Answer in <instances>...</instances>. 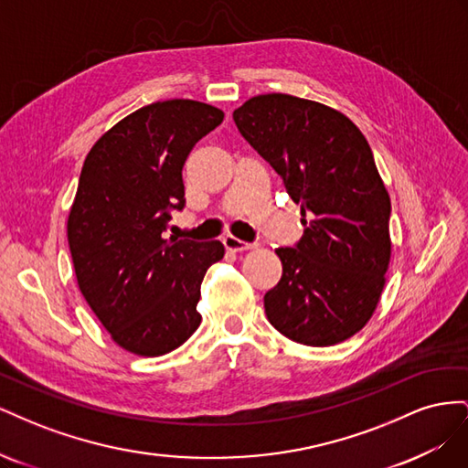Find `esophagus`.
Instances as JSON below:
<instances>
[{"label": "esophagus", "instance_id": "1", "mask_svg": "<svg viewBox=\"0 0 468 468\" xmlns=\"http://www.w3.org/2000/svg\"><path fill=\"white\" fill-rule=\"evenodd\" d=\"M222 244L229 251H246V250L253 248V244H248V242H244V239H238L234 236H224Z\"/></svg>", "mask_w": 468, "mask_h": 468}]
</instances>
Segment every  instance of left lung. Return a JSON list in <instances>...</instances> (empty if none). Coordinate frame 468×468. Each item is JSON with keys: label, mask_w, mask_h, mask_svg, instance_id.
<instances>
[{"label": "left lung", "mask_w": 468, "mask_h": 468, "mask_svg": "<svg viewBox=\"0 0 468 468\" xmlns=\"http://www.w3.org/2000/svg\"><path fill=\"white\" fill-rule=\"evenodd\" d=\"M232 117L306 226L294 248L275 250L282 275L265 314L296 344L344 342L373 316L390 261V197L371 146L339 111L287 93L251 97Z\"/></svg>", "instance_id": "left-lung-1"}]
</instances>
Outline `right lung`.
<instances>
[{
    "label": "right lung",
    "mask_w": 468,
    "mask_h": 468,
    "mask_svg": "<svg viewBox=\"0 0 468 468\" xmlns=\"http://www.w3.org/2000/svg\"><path fill=\"white\" fill-rule=\"evenodd\" d=\"M217 107L169 99L119 121L81 167L68 217L78 287L112 342L143 357L186 344L199 328L201 282L224 246L164 238L186 205L181 169L222 122Z\"/></svg>",
    "instance_id": "1"
}]
</instances>
